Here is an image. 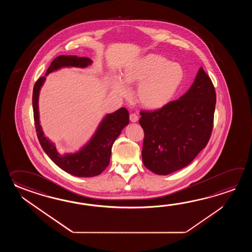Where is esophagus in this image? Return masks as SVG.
Returning <instances> with one entry per match:
<instances>
[{"instance_id":"34e87169","label":"esophagus","mask_w":252,"mask_h":252,"mask_svg":"<svg viewBox=\"0 0 252 252\" xmlns=\"http://www.w3.org/2000/svg\"><path fill=\"white\" fill-rule=\"evenodd\" d=\"M129 120H130L131 123H136L139 120V117L136 113H130L129 114Z\"/></svg>"}]
</instances>
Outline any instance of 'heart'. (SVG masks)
<instances>
[{
	"label": "heart",
	"mask_w": 252,
	"mask_h": 252,
	"mask_svg": "<svg viewBox=\"0 0 252 252\" xmlns=\"http://www.w3.org/2000/svg\"><path fill=\"white\" fill-rule=\"evenodd\" d=\"M185 71L181 64L158 54H148L125 70L124 80L129 86H138L136 98L142 107L160 109L171 101L184 82ZM114 92L127 96L128 89L116 80Z\"/></svg>",
	"instance_id": "obj_1"
}]
</instances>
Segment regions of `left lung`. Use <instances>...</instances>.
Masks as SVG:
<instances>
[{
  "label": "left lung",
  "mask_w": 252,
  "mask_h": 252,
  "mask_svg": "<svg viewBox=\"0 0 252 252\" xmlns=\"http://www.w3.org/2000/svg\"><path fill=\"white\" fill-rule=\"evenodd\" d=\"M215 103L214 84L201 67L178 100L155 111H140L144 166L157 175H168L189 165L211 138Z\"/></svg>",
  "instance_id": "8db88e82"
}]
</instances>
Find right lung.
Segmentation results:
<instances>
[{
  "mask_svg": "<svg viewBox=\"0 0 252 252\" xmlns=\"http://www.w3.org/2000/svg\"><path fill=\"white\" fill-rule=\"evenodd\" d=\"M92 60L88 58L77 56H59L54 59L49 65L46 75L54 70L63 66L86 67L91 64ZM45 76L39 77L33 87V115L36 132L38 141L43 150L50 159L64 171L79 177H95L102 173L110 163L113 142L121 134L122 129L128 125V112L125 108H121L115 113L108 114L103 119L94 136L85 148L75 153L61 156L54 146L43 134L39 125L38 117V93L42 86Z\"/></svg>",
  "mask_w": 252,
  "mask_h": 252,
  "instance_id": "obj_1",
  "label": "right lung"
}]
</instances>
